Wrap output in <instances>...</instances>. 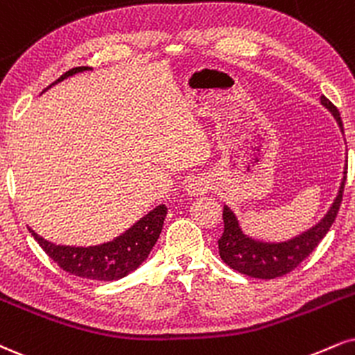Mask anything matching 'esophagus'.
<instances>
[{"label":"esophagus","instance_id":"1","mask_svg":"<svg viewBox=\"0 0 355 355\" xmlns=\"http://www.w3.org/2000/svg\"><path fill=\"white\" fill-rule=\"evenodd\" d=\"M208 189V180L203 177H191L189 183H187V191H189V195H203L207 193Z\"/></svg>","mask_w":355,"mask_h":355}]
</instances>
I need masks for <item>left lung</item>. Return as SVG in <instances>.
Masks as SVG:
<instances>
[{
	"label": "left lung",
	"mask_w": 355,
	"mask_h": 355,
	"mask_svg": "<svg viewBox=\"0 0 355 355\" xmlns=\"http://www.w3.org/2000/svg\"><path fill=\"white\" fill-rule=\"evenodd\" d=\"M321 104L331 110L332 115L336 117L339 123L340 130L344 132L343 121H340L339 110L326 96H321ZM347 162V160H345ZM345 178H347V164H345L344 178L340 183L339 195L336 196L334 203H332L331 210L327 215L319 221L318 225L307 230L306 233L300 236L293 238V240L284 243H261L254 241L243 234L240 225H238L236 216L225 205L223 208V223L225 230L221 238L218 240L220 256L221 259L233 268L234 271L241 272V275L259 277V279H275V277L284 276L291 272L294 268H297L304 259L314 251V248L321 243L326 236L332 223H334L337 211L340 208L343 202Z\"/></svg>",
	"instance_id": "left-lung-1"
}]
</instances>
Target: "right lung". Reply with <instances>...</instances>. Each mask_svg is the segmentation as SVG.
Here are the masks:
<instances>
[{
	"label": "right lung",
	"instance_id": "right-lung-1",
	"mask_svg": "<svg viewBox=\"0 0 355 355\" xmlns=\"http://www.w3.org/2000/svg\"><path fill=\"white\" fill-rule=\"evenodd\" d=\"M85 69H89V67H74V69L62 74L58 80H54L51 85L61 83L62 79ZM51 85L46 89H49ZM165 216L166 207L160 205L148 215H145L142 220L137 221L125 233L115 238L114 241L91 248L53 245V243L41 238L40 234L34 233L31 228H29V232H31L34 240L40 243L44 253L69 275L85 277V279L114 281L127 276L147 259L153 245L159 240Z\"/></svg>",
	"mask_w": 355,
	"mask_h": 355
}]
</instances>
